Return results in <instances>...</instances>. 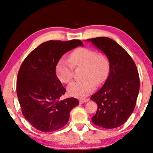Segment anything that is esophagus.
Returning a JSON list of instances; mask_svg holds the SVG:
<instances>
[{"instance_id":"esophagus-1","label":"esophagus","mask_w":153,"mask_h":153,"mask_svg":"<svg viewBox=\"0 0 153 153\" xmlns=\"http://www.w3.org/2000/svg\"><path fill=\"white\" fill-rule=\"evenodd\" d=\"M89 100L88 98H81V99L79 100V102L81 103H84V102H86Z\"/></svg>"}]
</instances>
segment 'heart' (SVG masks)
I'll list each match as a JSON object with an SVG mask.
<instances>
[{"mask_svg":"<svg viewBox=\"0 0 153 153\" xmlns=\"http://www.w3.org/2000/svg\"><path fill=\"white\" fill-rule=\"evenodd\" d=\"M69 60L61 59L56 63L55 71L58 79L66 84L73 79L74 67H83V79L71 82L67 88L69 95L72 97H86L94 91L97 84H102L107 79L109 62L104 54L97 53L88 48H78L70 54Z\"/></svg>","mask_w":153,"mask_h":153,"instance_id":"1","label":"heart"}]
</instances>
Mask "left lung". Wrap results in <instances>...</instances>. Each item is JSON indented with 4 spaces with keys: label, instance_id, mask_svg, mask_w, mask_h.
<instances>
[{
    "label": "left lung",
    "instance_id": "8db88e82",
    "mask_svg": "<svg viewBox=\"0 0 153 153\" xmlns=\"http://www.w3.org/2000/svg\"><path fill=\"white\" fill-rule=\"evenodd\" d=\"M91 41L109 61V74L104 85L90 99L98 105L92 117L94 125L113 129L125 123L135 108L140 90L138 71L133 59L115 40L98 37Z\"/></svg>",
    "mask_w": 153,
    "mask_h": 153
}]
</instances>
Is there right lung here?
I'll use <instances>...</instances> for the list:
<instances>
[{
	"label": "right lung",
	"instance_id": "right-lung-1",
	"mask_svg": "<svg viewBox=\"0 0 153 153\" xmlns=\"http://www.w3.org/2000/svg\"><path fill=\"white\" fill-rule=\"evenodd\" d=\"M84 46L81 40H49L27 56L18 72L17 94L22 114L33 128L51 132L68 122L69 113L79 105L75 98H60L66 92L56 75V63L67 51Z\"/></svg>",
	"mask_w": 153,
	"mask_h": 153
}]
</instances>
